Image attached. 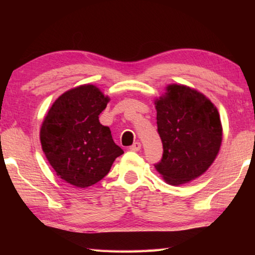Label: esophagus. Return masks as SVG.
Here are the masks:
<instances>
[{
  "label": "esophagus",
  "instance_id": "obj_1",
  "mask_svg": "<svg viewBox=\"0 0 255 255\" xmlns=\"http://www.w3.org/2000/svg\"><path fill=\"white\" fill-rule=\"evenodd\" d=\"M140 148H141V144L139 141H136V143H133L130 147H129V149L132 150V152H138V150H140Z\"/></svg>",
  "mask_w": 255,
  "mask_h": 255
}]
</instances>
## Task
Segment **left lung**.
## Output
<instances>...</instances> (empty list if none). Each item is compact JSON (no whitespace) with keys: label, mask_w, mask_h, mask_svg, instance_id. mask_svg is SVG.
<instances>
[{"label":"left lung","mask_w":255,"mask_h":255,"mask_svg":"<svg viewBox=\"0 0 255 255\" xmlns=\"http://www.w3.org/2000/svg\"><path fill=\"white\" fill-rule=\"evenodd\" d=\"M163 156L155 164L162 178L180 185L204 174L213 164L223 139L217 108L189 86L171 84L155 100Z\"/></svg>","instance_id":"8db88e82"}]
</instances>
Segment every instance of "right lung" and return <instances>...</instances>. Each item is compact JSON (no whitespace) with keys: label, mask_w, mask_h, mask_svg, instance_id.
Here are the masks:
<instances>
[{"label":"right lung","mask_w":255,"mask_h":255,"mask_svg":"<svg viewBox=\"0 0 255 255\" xmlns=\"http://www.w3.org/2000/svg\"><path fill=\"white\" fill-rule=\"evenodd\" d=\"M109 100L96 85H80L63 93L42 122V150L56 174L74 187L99 182L124 153L99 122Z\"/></svg>","instance_id":"add662e5"}]
</instances>
